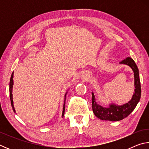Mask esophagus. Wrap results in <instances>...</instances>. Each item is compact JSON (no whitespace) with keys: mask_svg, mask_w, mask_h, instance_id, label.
Returning <instances> with one entry per match:
<instances>
[{"mask_svg":"<svg viewBox=\"0 0 149 149\" xmlns=\"http://www.w3.org/2000/svg\"><path fill=\"white\" fill-rule=\"evenodd\" d=\"M81 78L83 79H85L87 77V75L86 74H85V73H83L82 75H81Z\"/></svg>","mask_w":149,"mask_h":149,"instance_id":"obj_1","label":"esophagus"}]
</instances>
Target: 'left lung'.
<instances>
[{
  "label": "left lung",
  "instance_id": "1",
  "mask_svg": "<svg viewBox=\"0 0 149 149\" xmlns=\"http://www.w3.org/2000/svg\"><path fill=\"white\" fill-rule=\"evenodd\" d=\"M120 63L129 65L133 70L135 79V93L132 99L127 103L121 106L111 104L107 108L98 104L95 100L94 93H92V108L93 113L96 116L102 120L115 122L124 119L133 112L141 99V89L139 74L138 68L134 60L132 58L127 57Z\"/></svg>",
  "mask_w": 149,
  "mask_h": 149
}]
</instances>
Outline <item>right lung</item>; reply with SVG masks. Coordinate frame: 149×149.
Listing matches in <instances>:
<instances>
[{
    "instance_id": "obj_1",
    "label": "right lung",
    "mask_w": 149,
    "mask_h": 149,
    "mask_svg": "<svg viewBox=\"0 0 149 149\" xmlns=\"http://www.w3.org/2000/svg\"><path fill=\"white\" fill-rule=\"evenodd\" d=\"M13 77H14V72H12L11 75L10 80V86H9V91H10V99L11 101V105L12 107V109H13L14 112H16V110L14 109V102H13V98H12V88H13V85H14V81H13ZM66 93L65 95V98H64V107H63V111H62V117L64 116V111H65V96H66Z\"/></svg>"
}]
</instances>
